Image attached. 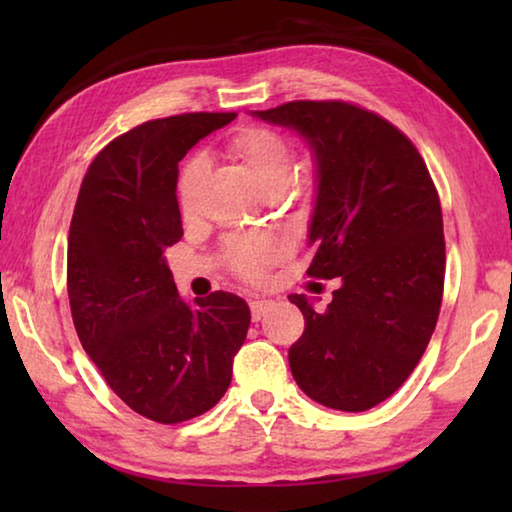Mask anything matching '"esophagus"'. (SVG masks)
<instances>
[{
  "label": "esophagus",
  "mask_w": 512,
  "mask_h": 512,
  "mask_svg": "<svg viewBox=\"0 0 512 512\" xmlns=\"http://www.w3.org/2000/svg\"><path fill=\"white\" fill-rule=\"evenodd\" d=\"M271 307H273L271 300H253V302H250V314H253L255 323H257V320H262L266 311Z\"/></svg>",
  "instance_id": "34e87169"
}]
</instances>
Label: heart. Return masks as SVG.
Here are the masks:
<instances>
[{
    "label": "heart",
    "mask_w": 512,
    "mask_h": 512,
    "mask_svg": "<svg viewBox=\"0 0 512 512\" xmlns=\"http://www.w3.org/2000/svg\"><path fill=\"white\" fill-rule=\"evenodd\" d=\"M230 155H235L253 173L257 185L266 194L282 192L293 176V151L287 137L264 126H246L230 137ZM207 164L201 155L185 162L178 176V203L180 210L189 214L194 210L198 189H201ZM287 244L275 235L235 237L228 244V259L232 268L248 280H259L266 268L284 255Z\"/></svg>",
    "instance_id": "heart-1"
}]
</instances>
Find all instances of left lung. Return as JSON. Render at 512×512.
Wrapping results in <instances>:
<instances>
[{
  "instance_id": "8db88e82",
  "label": "left lung",
  "mask_w": 512,
  "mask_h": 512,
  "mask_svg": "<svg viewBox=\"0 0 512 512\" xmlns=\"http://www.w3.org/2000/svg\"><path fill=\"white\" fill-rule=\"evenodd\" d=\"M250 115L307 142L316 183L307 273L341 280L325 309L289 296L305 316L291 375L327 409L368 411L418 366L443 300V212L427 164L393 124L343 101Z\"/></svg>"
}]
</instances>
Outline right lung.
<instances>
[{
    "label": "right lung",
    "mask_w": 512,
    "mask_h": 512,
    "mask_svg": "<svg viewBox=\"0 0 512 512\" xmlns=\"http://www.w3.org/2000/svg\"><path fill=\"white\" fill-rule=\"evenodd\" d=\"M235 117L189 112L119 135L92 160L69 225L67 293L83 350L121 400L162 424L221 400L250 325L235 293L180 298L164 257L183 237L178 162Z\"/></svg>",
    "instance_id": "right-lung-1"
}]
</instances>
